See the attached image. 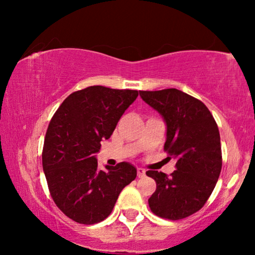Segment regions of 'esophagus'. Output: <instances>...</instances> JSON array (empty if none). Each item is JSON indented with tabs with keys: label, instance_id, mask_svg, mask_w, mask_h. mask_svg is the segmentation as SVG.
<instances>
[{
	"label": "esophagus",
	"instance_id": "obj_1",
	"mask_svg": "<svg viewBox=\"0 0 255 255\" xmlns=\"http://www.w3.org/2000/svg\"><path fill=\"white\" fill-rule=\"evenodd\" d=\"M137 175H138V177H144L145 176V169L137 168Z\"/></svg>",
	"mask_w": 255,
	"mask_h": 255
}]
</instances>
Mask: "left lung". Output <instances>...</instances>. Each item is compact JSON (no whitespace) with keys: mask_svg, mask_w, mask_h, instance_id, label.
<instances>
[{"mask_svg":"<svg viewBox=\"0 0 255 255\" xmlns=\"http://www.w3.org/2000/svg\"><path fill=\"white\" fill-rule=\"evenodd\" d=\"M139 95L165 120L163 149L176 159V170L169 176L146 172L156 183L148 205L159 217L179 221L204 207L218 181L222 147L217 123L202 101L179 89L140 90Z\"/></svg>","mask_w":255,"mask_h":255,"instance_id":"obj_1","label":"left lung"}]
</instances>
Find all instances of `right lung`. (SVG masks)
<instances>
[{
    "label": "right lung",
    "instance_id": "1",
    "mask_svg": "<svg viewBox=\"0 0 255 255\" xmlns=\"http://www.w3.org/2000/svg\"><path fill=\"white\" fill-rule=\"evenodd\" d=\"M138 90L92 86L72 93L48 124L43 169L57 207L76 223L92 225L111 214L121 191L137 176L128 162L100 170L95 154L109 139Z\"/></svg>",
    "mask_w": 255,
    "mask_h": 255
}]
</instances>
